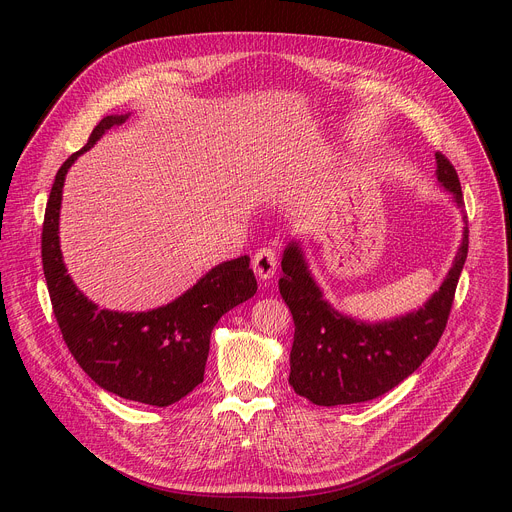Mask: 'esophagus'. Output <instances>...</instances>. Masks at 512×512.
I'll use <instances>...</instances> for the list:
<instances>
[{
    "label": "esophagus",
    "instance_id": "1",
    "mask_svg": "<svg viewBox=\"0 0 512 512\" xmlns=\"http://www.w3.org/2000/svg\"><path fill=\"white\" fill-rule=\"evenodd\" d=\"M276 266H278V256H276L274 248H260L252 258V268H254L256 276L262 280L272 278L276 272Z\"/></svg>",
    "mask_w": 512,
    "mask_h": 512
}]
</instances>
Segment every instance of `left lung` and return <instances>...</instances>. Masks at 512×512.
Segmentation results:
<instances>
[{
  "mask_svg": "<svg viewBox=\"0 0 512 512\" xmlns=\"http://www.w3.org/2000/svg\"><path fill=\"white\" fill-rule=\"evenodd\" d=\"M436 163L440 183L462 208L464 197L454 165L442 153H436ZM466 256L468 228L452 270L424 309L389 323L365 325L339 315L323 300L302 252L292 242L284 250V276L278 282L294 321L288 377L292 389L317 405L331 407L375 399L410 377L436 349L446 329Z\"/></svg>",
  "mask_w": 512,
  "mask_h": 512,
  "instance_id": "left-lung-1",
  "label": "left lung"
}]
</instances>
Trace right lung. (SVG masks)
Returning <instances> with one entry per match:
<instances>
[{"label": "right lung", "instance_id": "add662e5", "mask_svg": "<svg viewBox=\"0 0 512 512\" xmlns=\"http://www.w3.org/2000/svg\"><path fill=\"white\" fill-rule=\"evenodd\" d=\"M125 119H102L86 145L58 169L42 226V266L62 339L82 371L119 397L165 407L203 381L216 323L254 296L258 284L250 258L240 256L212 268L177 300L149 313L100 311L72 284L58 242L64 177L80 153Z\"/></svg>", "mask_w": 512, "mask_h": 512}]
</instances>
